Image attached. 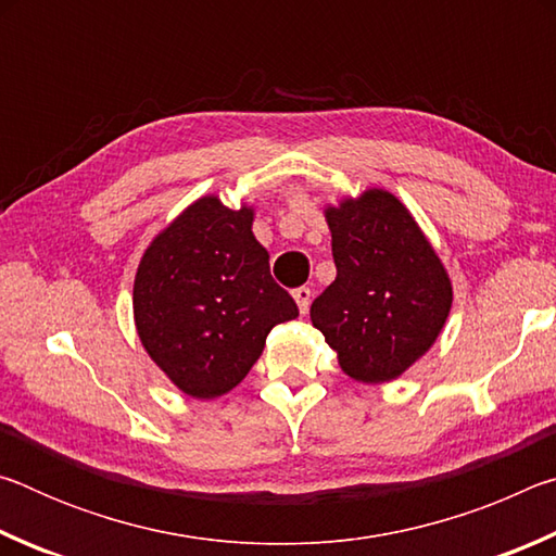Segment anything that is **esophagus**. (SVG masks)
<instances>
[{"label": "esophagus", "mask_w": 556, "mask_h": 556, "mask_svg": "<svg viewBox=\"0 0 556 556\" xmlns=\"http://www.w3.org/2000/svg\"><path fill=\"white\" fill-rule=\"evenodd\" d=\"M312 296H314V291L308 289V287L294 289V299H296V306H299L301 314L308 312V306H312Z\"/></svg>", "instance_id": "1"}]
</instances>
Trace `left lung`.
Wrapping results in <instances>:
<instances>
[{
  "instance_id": "1",
  "label": "left lung",
  "mask_w": 556,
  "mask_h": 556,
  "mask_svg": "<svg viewBox=\"0 0 556 556\" xmlns=\"http://www.w3.org/2000/svg\"><path fill=\"white\" fill-rule=\"evenodd\" d=\"M324 213L336 279L314 299L312 324L353 380H397L444 328L451 279L407 205L384 188H368Z\"/></svg>"
}]
</instances>
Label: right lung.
<instances>
[{"mask_svg":"<svg viewBox=\"0 0 556 556\" xmlns=\"http://www.w3.org/2000/svg\"><path fill=\"white\" fill-rule=\"evenodd\" d=\"M255 211L203 195L156 235L135 277V326L178 390L215 400L244 380L267 333L299 316L252 235Z\"/></svg>","mask_w":556,"mask_h":556,"instance_id":"add662e5","label":"right lung"}]
</instances>
